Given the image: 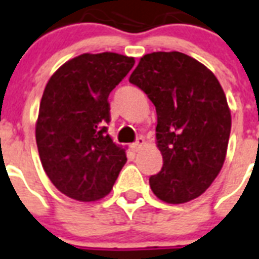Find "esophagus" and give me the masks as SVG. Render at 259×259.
<instances>
[{
  "instance_id": "obj_1",
  "label": "esophagus",
  "mask_w": 259,
  "mask_h": 259,
  "mask_svg": "<svg viewBox=\"0 0 259 259\" xmlns=\"http://www.w3.org/2000/svg\"><path fill=\"white\" fill-rule=\"evenodd\" d=\"M144 145H145V140H144V138H138V140H137L136 142H134V144L132 145V149H133L134 151H140V149L142 148Z\"/></svg>"
}]
</instances>
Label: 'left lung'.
I'll return each instance as SVG.
<instances>
[{
	"label": "left lung",
	"mask_w": 259,
	"mask_h": 259,
	"mask_svg": "<svg viewBox=\"0 0 259 259\" xmlns=\"http://www.w3.org/2000/svg\"><path fill=\"white\" fill-rule=\"evenodd\" d=\"M157 111L162 169L149 178L157 198L185 203L203 194L224 166L232 114L217 77L180 52L145 54L130 75Z\"/></svg>",
	"instance_id": "1"
}]
</instances>
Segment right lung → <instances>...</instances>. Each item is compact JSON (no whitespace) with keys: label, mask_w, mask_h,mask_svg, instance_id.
Wrapping results in <instances>:
<instances>
[{"label":"right lung","mask_w":259,"mask_h":259,"mask_svg":"<svg viewBox=\"0 0 259 259\" xmlns=\"http://www.w3.org/2000/svg\"><path fill=\"white\" fill-rule=\"evenodd\" d=\"M134 62L111 52L85 53L65 62L46 83L35 141L42 167L62 194L94 202L113 189L126 153L106 133L108 97Z\"/></svg>","instance_id":"obj_1"}]
</instances>
